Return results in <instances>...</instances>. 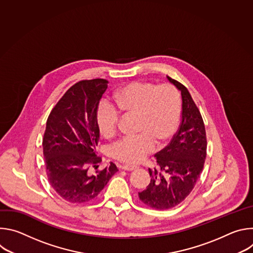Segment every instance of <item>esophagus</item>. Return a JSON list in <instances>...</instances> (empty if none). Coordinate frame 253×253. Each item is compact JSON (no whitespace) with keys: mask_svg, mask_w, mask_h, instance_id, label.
Masks as SVG:
<instances>
[{"mask_svg":"<svg viewBox=\"0 0 253 253\" xmlns=\"http://www.w3.org/2000/svg\"><path fill=\"white\" fill-rule=\"evenodd\" d=\"M121 169L123 170H126V171H133L137 168V166H134V165H121L120 166Z\"/></svg>","mask_w":253,"mask_h":253,"instance_id":"esophagus-1","label":"esophagus"}]
</instances>
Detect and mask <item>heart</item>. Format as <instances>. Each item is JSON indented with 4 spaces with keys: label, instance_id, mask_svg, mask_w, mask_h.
Wrapping results in <instances>:
<instances>
[{
    "label": "heart",
    "instance_id": "b5f03b06",
    "mask_svg": "<svg viewBox=\"0 0 253 253\" xmlns=\"http://www.w3.org/2000/svg\"><path fill=\"white\" fill-rule=\"evenodd\" d=\"M119 109L136 114L137 134L124 136L110 148L113 158L125 163H137L151 153L156 143L167 142L176 133L180 121V97L169 84L156 86L150 82H131L114 94ZM96 120L106 137L115 134L119 111L107 102L97 108Z\"/></svg>",
    "mask_w": 253,
    "mask_h": 253
}]
</instances>
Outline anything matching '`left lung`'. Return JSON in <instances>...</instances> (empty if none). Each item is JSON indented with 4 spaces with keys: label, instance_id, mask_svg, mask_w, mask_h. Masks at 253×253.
Listing matches in <instances>:
<instances>
[{
    "label": "left lung",
    "instance_id": "1",
    "mask_svg": "<svg viewBox=\"0 0 253 253\" xmlns=\"http://www.w3.org/2000/svg\"><path fill=\"white\" fill-rule=\"evenodd\" d=\"M167 77L181 92L182 122L178 132L155 157L157 168L148 169L151 180L139 199L149 207L166 210L181 203L192 191L206 158V133L201 114L189 91Z\"/></svg>",
    "mask_w": 253,
    "mask_h": 253
}]
</instances>
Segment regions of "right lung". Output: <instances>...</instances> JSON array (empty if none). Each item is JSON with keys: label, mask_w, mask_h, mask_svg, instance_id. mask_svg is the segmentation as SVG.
I'll list each match as a JSON object with an SVG mask.
<instances>
[{"label": "right lung", "mask_w": 253, "mask_h": 253, "mask_svg": "<svg viewBox=\"0 0 253 253\" xmlns=\"http://www.w3.org/2000/svg\"><path fill=\"white\" fill-rule=\"evenodd\" d=\"M105 79L84 80L72 86L50 113L43 139V152L49 182L66 201L83 203L94 200L118 171L112 162L98 168L96 155L100 130L97 108L105 93Z\"/></svg>", "instance_id": "obj_1"}]
</instances>
